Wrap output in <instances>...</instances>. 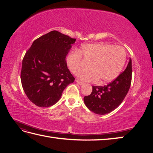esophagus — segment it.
<instances>
[{
    "label": "esophagus",
    "instance_id": "1",
    "mask_svg": "<svg viewBox=\"0 0 153 153\" xmlns=\"http://www.w3.org/2000/svg\"><path fill=\"white\" fill-rule=\"evenodd\" d=\"M76 82L78 84H79V85H83V84H84L83 82H80V81H79V80H76Z\"/></svg>",
    "mask_w": 153,
    "mask_h": 153
}]
</instances>
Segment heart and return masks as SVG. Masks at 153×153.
I'll list each match as a JSON object with an SVG mask.
<instances>
[{"mask_svg":"<svg viewBox=\"0 0 153 153\" xmlns=\"http://www.w3.org/2000/svg\"><path fill=\"white\" fill-rule=\"evenodd\" d=\"M83 60L89 64V71L83 74L82 79L92 82L99 80V83L103 84L112 82L121 73L126 61V53L120 46L104 43L85 44L79 51L75 50L68 54V69L79 76L86 68Z\"/></svg>","mask_w":153,"mask_h":153,"instance_id":"heart-1","label":"heart"}]
</instances>
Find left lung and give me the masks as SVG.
<instances>
[{"instance_id": "8db88e82", "label": "left lung", "mask_w": 153, "mask_h": 153, "mask_svg": "<svg viewBox=\"0 0 153 153\" xmlns=\"http://www.w3.org/2000/svg\"><path fill=\"white\" fill-rule=\"evenodd\" d=\"M131 60L126 70L112 82L105 86H93L91 93L83 98L86 106L97 114L104 115L113 111L126 97L131 83Z\"/></svg>"}]
</instances>
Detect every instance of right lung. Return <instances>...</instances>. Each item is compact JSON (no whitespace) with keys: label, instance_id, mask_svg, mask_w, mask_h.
Masks as SVG:
<instances>
[{"label":"right lung","instance_id":"right-lung-1","mask_svg":"<svg viewBox=\"0 0 153 153\" xmlns=\"http://www.w3.org/2000/svg\"><path fill=\"white\" fill-rule=\"evenodd\" d=\"M76 39L52 31L35 39L22 60L21 82L27 98L39 107H50L75 80L66 56Z\"/></svg>","mask_w":153,"mask_h":153}]
</instances>
